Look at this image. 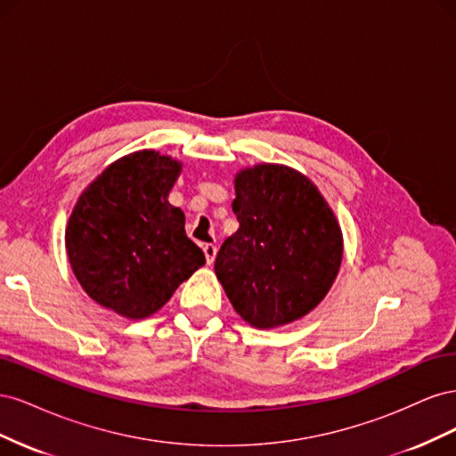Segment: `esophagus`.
<instances>
[{
    "label": "esophagus",
    "instance_id": "esophagus-1",
    "mask_svg": "<svg viewBox=\"0 0 456 456\" xmlns=\"http://www.w3.org/2000/svg\"><path fill=\"white\" fill-rule=\"evenodd\" d=\"M203 253H205V260H207V265H213L215 262V256H216V245H213V243H205L203 245Z\"/></svg>",
    "mask_w": 456,
    "mask_h": 456
}]
</instances>
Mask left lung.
<instances>
[{
	"label": "left lung",
	"instance_id": "8db88e82",
	"mask_svg": "<svg viewBox=\"0 0 456 456\" xmlns=\"http://www.w3.org/2000/svg\"><path fill=\"white\" fill-rule=\"evenodd\" d=\"M232 209L240 228L215 272L233 310L256 329L312 312L342 262V232L320 190L291 167L262 163L236 175Z\"/></svg>",
	"mask_w": 456,
	"mask_h": 456
}]
</instances>
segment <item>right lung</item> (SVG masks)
Listing matches in <instances>:
<instances>
[{"label":"right lung","mask_w":456,"mask_h":456,"mask_svg":"<svg viewBox=\"0 0 456 456\" xmlns=\"http://www.w3.org/2000/svg\"><path fill=\"white\" fill-rule=\"evenodd\" d=\"M183 165L154 150L114 161L79 196L66 253L84 291L129 320L158 312L205 265L169 203Z\"/></svg>","instance_id":"obj_1"}]
</instances>
